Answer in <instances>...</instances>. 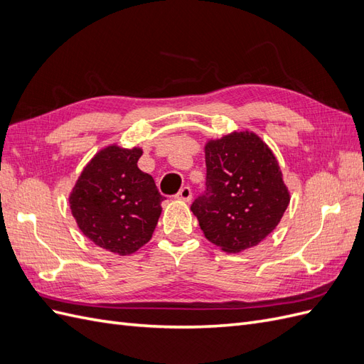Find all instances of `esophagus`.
Masks as SVG:
<instances>
[{
	"mask_svg": "<svg viewBox=\"0 0 364 364\" xmlns=\"http://www.w3.org/2000/svg\"><path fill=\"white\" fill-rule=\"evenodd\" d=\"M191 196H193V193H191L190 186H183V188L178 194H176V199L183 200V202H190L191 200Z\"/></svg>",
	"mask_w": 364,
	"mask_h": 364,
	"instance_id": "34e87169",
	"label": "esophagus"
}]
</instances>
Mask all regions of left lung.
Returning a JSON list of instances; mask_svg holds the SVG:
<instances>
[{
    "instance_id": "obj_1",
    "label": "left lung",
    "mask_w": 364,
    "mask_h": 364,
    "mask_svg": "<svg viewBox=\"0 0 364 364\" xmlns=\"http://www.w3.org/2000/svg\"><path fill=\"white\" fill-rule=\"evenodd\" d=\"M206 191L191 205L200 229L223 252L257 246L290 203L273 151L253 132H232L205 146Z\"/></svg>"
}]
</instances>
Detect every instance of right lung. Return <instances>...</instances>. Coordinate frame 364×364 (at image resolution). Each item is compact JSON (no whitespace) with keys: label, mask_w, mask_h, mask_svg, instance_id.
<instances>
[{"label":"right lung","mask_w":364,"mask_h":364,"mask_svg":"<svg viewBox=\"0 0 364 364\" xmlns=\"http://www.w3.org/2000/svg\"><path fill=\"white\" fill-rule=\"evenodd\" d=\"M142 149L117 144L86 164L70 194L77 226L94 245L124 257L149 243L164 196L150 174L138 168Z\"/></svg>","instance_id":"1"}]
</instances>
